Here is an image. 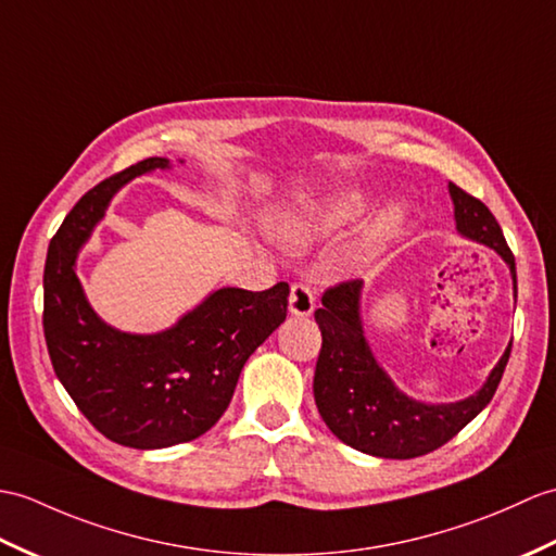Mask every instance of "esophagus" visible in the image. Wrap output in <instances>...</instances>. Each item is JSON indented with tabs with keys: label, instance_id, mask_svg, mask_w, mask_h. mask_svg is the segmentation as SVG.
I'll use <instances>...</instances> for the list:
<instances>
[{
	"label": "esophagus",
	"instance_id": "esophagus-1",
	"mask_svg": "<svg viewBox=\"0 0 556 556\" xmlns=\"http://www.w3.org/2000/svg\"><path fill=\"white\" fill-rule=\"evenodd\" d=\"M315 309V291L307 283H293L289 293V313L295 317H307Z\"/></svg>",
	"mask_w": 556,
	"mask_h": 556
}]
</instances>
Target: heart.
I'll list each match as a JSON object with an SVG mask.
<instances>
[{
    "label": "heart",
    "instance_id": "heart-1",
    "mask_svg": "<svg viewBox=\"0 0 556 556\" xmlns=\"http://www.w3.org/2000/svg\"><path fill=\"white\" fill-rule=\"evenodd\" d=\"M367 201L363 193L357 191H343L333 193L325 199H307L301 203H293L275 215V225L283 237L299 243H315L321 239L337 237L348 225L365 213ZM403 217V208L393 205L383 213L381 227H393Z\"/></svg>",
    "mask_w": 556,
    "mask_h": 556
}]
</instances>
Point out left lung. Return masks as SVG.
Wrapping results in <instances>:
<instances>
[{
  "label": "left lung",
  "instance_id": "1",
  "mask_svg": "<svg viewBox=\"0 0 556 556\" xmlns=\"http://www.w3.org/2000/svg\"><path fill=\"white\" fill-rule=\"evenodd\" d=\"M455 225L462 237L493 249L507 263L514 299L516 265L505 235L488 205L450 182ZM363 279L343 281L321 295L315 319L321 351L315 367V403L329 431L359 453L383 459H412L433 453L455 438L493 400L505 374L511 343L473 395L457 403H421L405 395L377 363L363 329Z\"/></svg>",
  "mask_w": 556,
  "mask_h": 556
}]
</instances>
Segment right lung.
<instances>
[{
	"mask_svg": "<svg viewBox=\"0 0 556 556\" xmlns=\"http://www.w3.org/2000/svg\"><path fill=\"white\" fill-rule=\"evenodd\" d=\"M167 167V159H147L89 189L51 239L45 265L42 325L56 377L99 433L137 450L187 443L215 426L247 359L289 305V283L279 281L267 291L217 289L159 333H127L94 313L75 273L77 251L118 189Z\"/></svg>",
	"mask_w": 556,
	"mask_h": 556,
	"instance_id": "add662e5",
	"label": "right lung"
}]
</instances>
